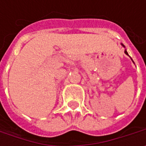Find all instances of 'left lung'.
<instances>
[{"label":"left lung","instance_id":"8db88e82","mask_svg":"<svg viewBox=\"0 0 146 146\" xmlns=\"http://www.w3.org/2000/svg\"><path fill=\"white\" fill-rule=\"evenodd\" d=\"M122 45H123V47H124V45H123V44H122ZM124 53H126L127 55H128V53H127V51H126V49H125V51H124ZM132 62H133V61H132Z\"/></svg>","mask_w":146,"mask_h":146}]
</instances>
